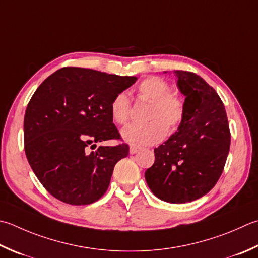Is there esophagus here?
<instances>
[{"label": "esophagus", "mask_w": 258, "mask_h": 258, "mask_svg": "<svg viewBox=\"0 0 258 258\" xmlns=\"http://www.w3.org/2000/svg\"><path fill=\"white\" fill-rule=\"evenodd\" d=\"M140 150H141V149L136 148V146H131V148H130V153H131V154H135V153H138Z\"/></svg>", "instance_id": "obj_1"}]
</instances>
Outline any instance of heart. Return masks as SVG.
Listing matches in <instances>:
<instances>
[{
	"label": "heart",
	"mask_w": 258,
	"mask_h": 258,
	"mask_svg": "<svg viewBox=\"0 0 258 258\" xmlns=\"http://www.w3.org/2000/svg\"><path fill=\"white\" fill-rule=\"evenodd\" d=\"M138 94L151 102L146 124H131L122 130V139L133 146L153 145L162 140L166 127L173 131L184 116V98L179 92L170 90L164 79L151 76L138 86ZM110 115L114 122L126 124L131 117V104L127 95L119 93L110 103Z\"/></svg>",
	"instance_id": "heart-1"
}]
</instances>
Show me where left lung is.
Instances as JSON below:
<instances>
[{"instance_id": "obj_1", "label": "left lung", "mask_w": 258, "mask_h": 258, "mask_svg": "<svg viewBox=\"0 0 258 258\" xmlns=\"http://www.w3.org/2000/svg\"><path fill=\"white\" fill-rule=\"evenodd\" d=\"M185 97L178 131L154 149L155 161L145 171L153 195L170 204L199 199L214 188L230 148L225 106L216 90L197 74L174 70Z\"/></svg>"}]
</instances>
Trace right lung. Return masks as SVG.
Segmentation results:
<instances>
[{
	"label": "right lung",
	"instance_id": "obj_1",
	"mask_svg": "<svg viewBox=\"0 0 258 258\" xmlns=\"http://www.w3.org/2000/svg\"><path fill=\"white\" fill-rule=\"evenodd\" d=\"M136 79L64 67L35 90L24 115V151L34 174L54 198L82 206L104 196L115 164L128 155L130 148L96 144L120 139L110 103Z\"/></svg>",
	"mask_w": 258,
	"mask_h": 258
}]
</instances>
